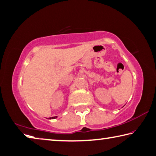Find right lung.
<instances>
[{"instance_id":"add662e5","label":"right lung","mask_w":156,"mask_h":156,"mask_svg":"<svg viewBox=\"0 0 156 156\" xmlns=\"http://www.w3.org/2000/svg\"><path fill=\"white\" fill-rule=\"evenodd\" d=\"M56 117H57V116H56V117H50V119H55Z\"/></svg>"}]
</instances>
